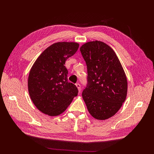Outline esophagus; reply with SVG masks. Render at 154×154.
<instances>
[{"label": "esophagus", "mask_w": 154, "mask_h": 154, "mask_svg": "<svg viewBox=\"0 0 154 154\" xmlns=\"http://www.w3.org/2000/svg\"><path fill=\"white\" fill-rule=\"evenodd\" d=\"M76 87H77V88L78 91H79V92L80 93V92H81V85H80V84L77 83V84H76Z\"/></svg>", "instance_id": "1"}]
</instances>
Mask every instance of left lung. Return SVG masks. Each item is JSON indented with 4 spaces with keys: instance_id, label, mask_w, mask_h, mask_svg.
I'll return each mask as SVG.
<instances>
[{
    "instance_id": "left-lung-1",
    "label": "left lung",
    "mask_w": 154,
    "mask_h": 154,
    "mask_svg": "<svg viewBox=\"0 0 154 154\" xmlns=\"http://www.w3.org/2000/svg\"><path fill=\"white\" fill-rule=\"evenodd\" d=\"M87 67V85L82 93L90 114L100 120L113 116L127 96L125 72L116 54L100 41L89 42L80 48Z\"/></svg>"
}]
</instances>
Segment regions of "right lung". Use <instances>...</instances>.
I'll use <instances>...</instances> for the list:
<instances>
[{"label": "right lung", "instance_id": "add662e5", "mask_svg": "<svg viewBox=\"0 0 154 154\" xmlns=\"http://www.w3.org/2000/svg\"><path fill=\"white\" fill-rule=\"evenodd\" d=\"M77 42H57L42 52L32 65L28 80V92L37 109L48 116L63 113L78 94L68 82L65 63L79 48Z\"/></svg>", "mask_w": 154, "mask_h": 154}]
</instances>
